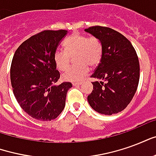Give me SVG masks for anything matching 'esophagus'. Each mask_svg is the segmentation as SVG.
Here are the masks:
<instances>
[{
  "label": "esophagus",
  "instance_id": "1",
  "mask_svg": "<svg viewBox=\"0 0 156 156\" xmlns=\"http://www.w3.org/2000/svg\"><path fill=\"white\" fill-rule=\"evenodd\" d=\"M81 84H82L81 83H73V86H80Z\"/></svg>",
  "mask_w": 156,
  "mask_h": 156
}]
</instances>
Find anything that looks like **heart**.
Listing matches in <instances>:
<instances>
[{
  "mask_svg": "<svg viewBox=\"0 0 156 156\" xmlns=\"http://www.w3.org/2000/svg\"><path fill=\"white\" fill-rule=\"evenodd\" d=\"M65 51L57 50L53 54V61L59 70H64L69 66L70 57L76 54V66L66 69L62 75L66 81L79 82L88 74L89 66L95 67L101 61L103 45L96 37H89L74 33L63 42Z\"/></svg>",
  "mask_w": 156,
  "mask_h": 156,
  "instance_id": "1",
  "label": "heart"
}]
</instances>
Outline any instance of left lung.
Instances as JSON below:
<instances>
[{
    "mask_svg": "<svg viewBox=\"0 0 156 156\" xmlns=\"http://www.w3.org/2000/svg\"><path fill=\"white\" fill-rule=\"evenodd\" d=\"M85 32L99 39L103 56L91 78L93 91L88 104L99 114L112 115L126 108L137 90L140 62L131 42L114 29L95 26Z\"/></svg>",
    "mask_w": 156,
    "mask_h": 156,
    "instance_id": "left-lung-1",
    "label": "left lung"
}]
</instances>
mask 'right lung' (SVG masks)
Returning <instances> with one entry per match:
<instances>
[{
	"label": "right lung",
	"instance_id": "add662e5",
	"mask_svg": "<svg viewBox=\"0 0 156 156\" xmlns=\"http://www.w3.org/2000/svg\"><path fill=\"white\" fill-rule=\"evenodd\" d=\"M68 31H43L19 46L11 66V83L16 101L35 119H55L65 107L72 83L56 85L60 78L53 54Z\"/></svg>",
	"mask_w": 156,
	"mask_h": 156
}]
</instances>
